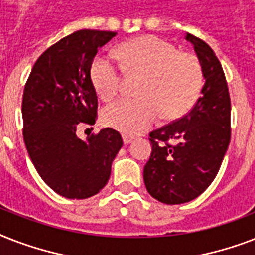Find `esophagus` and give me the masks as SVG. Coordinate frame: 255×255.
Returning a JSON list of instances; mask_svg holds the SVG:
<instances>
[{
  "label": "esophagus",
  "instance_id": "34e87169",
  "mask_svg": "<svg viewBox=\"0 0 255 255\" xmlns=\"http://www.w3.org/2000/svg\"><path fill=\"white\" fill-rule=\"evenodd\" d=\"M123 141H124V144H129V143H132V141H133V137H132V136L124 135L123 136Z\"/></svg>",
  "mask_w": 255,
  "mask_h": 255
}]
</instances>
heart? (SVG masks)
Listing matches in <instances>:
<instances>
[{"label":"heart","instance_id":"obj_1","mask_svg":"<svg viewBox=\"0 0 255 255\" xmlns=\"http://www.w3.org/2000/svg\"><path fill=\"white\" fill-rule=\"evenodd\" d=\"M116 58L96 57L90 78L100 99L111 100L123 87L125 73L141 77L136 99H122L103 110V123L126 135H139L156 123L160 115L180 118L197 102L204 71L194 54L182 53L173 43L155 35H144L122 43Z\"/></svg>","mask_w":255,"mask_h":255}]
</instances>
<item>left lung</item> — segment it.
I'll use <instances>...</instances> for the list:
<instances>
[{"instance_id": "8db88e82", "label": "left lung", "mask_w": 255, "mask_h": 255, "mask_svg": "<svg viewBox=\"0 0 255 255\" xmlns=\"http://www.w3.org/2000/svg\"><path fill=\"white\" fill-rule=\"evenodd\" d=\"M201 62L205 83L185 116L149 133L144 167L148 193L174 205L198 197L217 176L230 143V95L222 66L208 43L186 33Z\"/></svg>"}]
</instances>
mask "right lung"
Segmentation results:
<instances>
[{"label": "right lung", "instance_id": "right-lung-1", "mask_svg": "<svg viewBox=\"0 0 255 255\" xmlns=\"http://www.w3.org/2000/svg\"><path fill=\"white\" fill-rule=\"evenodd\" d=\"M114 31L78 30L50 46L34 63L23 90V140L34 167L66 198L99 193L123 147L118 131L104 128L81 140L79 124H95L98 96L90 67Z\"/></svg>", "mask_w": 255, "mask_h": 255}]
</instances>
